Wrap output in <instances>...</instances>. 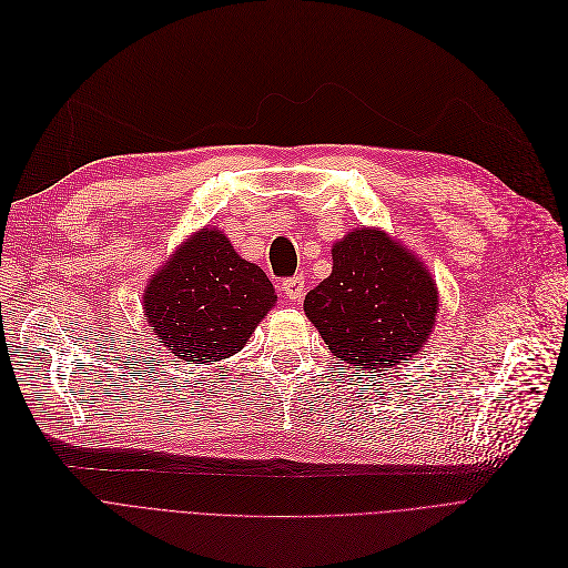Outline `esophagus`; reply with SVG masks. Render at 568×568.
Instances as JSON below:
<instances>
[{
	"label": "esophagus",
	"instance_id": "obj_1",
	"mask_svg": "<svg viewBox=\"0 0 568 568\" xmlns=\"http://www.w3.org/2000/svg\"><path fill=\"white\" fill-rule=\"evenodd\" d=\"M282 293L288 298V303H301L305 295V280L303 277H288L282 282Z\"/></svg>",
	"mask_w": 568,
	"mask_h": 568
}]
</instances>
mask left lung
Returning a JSON list of instances; mask_svg holds the SVG:
<instances>
[{
  "label": "left lung",
  "instance_id": "left-lung-1",
  "mask_svg": "<svg viewBox=\"0 0 568 568\" xmlns=\"http://www.w3.org/2000/svg\"><path fill=\"white\" fill-rule=\"evenodd\" d=\"M437 310V284L423 263L376 229L335 242L331 277L305 295V314L333 356L374 372L416 356Z\"/></svg>",
  "mask_w": 568,
  "mask_h": 568
}]
</instances>
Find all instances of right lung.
<instances>
[{"instance_id": "right-lung-1", "label": "right lung", "mask_w": 568, "mask_h": 568, "mask_svg": "<svg viewBox=\"0 0 568 568\" xmlns=\"http://www.w3.org/2000/svg\"><path fill=\"white\" fill-rule=\"evenodd\" d=\"M263 270L217 229H201L169 258L143 293L150 331L189 363H217L247 344L275 307Z\"/></svg>"}]
</instances>
